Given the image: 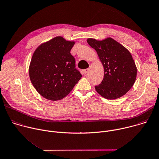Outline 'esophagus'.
<instances>
[{
  "label": "esophagus",
  "instance_id": "1",
  "mask_svg": "<svg viewBox=\"0 0 159 159\" xmlns=\"http://www.w3.org/2000/svg\"><path fill=\"white\" fill-rule=\"evenodd\" d=\"M89 70V69H84V74H86L87 72H88V71Z\"/></svg>",
  "mask_w": 159,
  "mask_h": 159
}]
</instances>
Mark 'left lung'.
<instances>
[{"mask_svg": "<svg viewBox=\"0 0 159 159\" xmlns=\"http://www.w3.org/2000/svg\"><path fill=\"white\" fill-rule=\"evenodd\" d=\"M104 69V77L96 91L107 99L118 98L133 86L137 77V67L129 51L112 38L99 41L88 39Z\"/></svg>", "mask_w": 159, "mask_h": 159, "instance_id": "8db88e82", "label": "left lung"}]
</instances>
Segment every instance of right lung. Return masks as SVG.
Returning a JSON list of instances; mask_svg holds the SVG:
<instances>
[{
    "label": "right lung",
    "mask_w": 159,
    "mask_h": 159,
    "mask_svg": "<svg viewBox=\"0 0 159 159\" xmlns=\"http://www.w3.org/2000/svg\"><path fill=\"white\" fill-rule=\"evenodd\" d=\"M74 43L56 37L35 50L29 76L36 90L44 98L51 100L63 98L82 77L70 52Z\"/></svg>",
    "instance_id": "obj_1"
}]
</instances>
